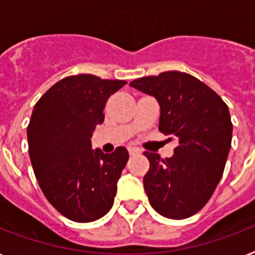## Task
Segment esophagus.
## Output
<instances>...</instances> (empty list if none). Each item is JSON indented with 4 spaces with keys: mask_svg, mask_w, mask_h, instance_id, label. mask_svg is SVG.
<instances>
[{
    "mask_svg": "<svg viewBox=\"0 0 255 255\" xmlns=\"http://www.w3.org/2000/svg\"><path fill=\"white\" fill-rule=\"evenodd\" d=\"M128 153H129V156H136V154H140V149L129 146V148H128Z\"/></svg>",
    "mask_w": 255,
    "mask_h": 255,
    "instance_id": "34e87169",
    "label": "esophagus"
}]
</instances>
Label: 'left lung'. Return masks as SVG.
<instances>
[{"mask_svg":"<svg viewBox=\"0 0 255 255\" xmlns=\"http://www.w3.org/2000/svg\"><path fill=\"white\" fill-rule=\"evenodd\" d=\"M129 85L157 99L158 129L178 141L170 158L144 152L149 203L167 219H187L206 206L224 171L233 129L228 106L202 81L177 70Z\"/></svg>","mask_w":255,"mask_h":255,"instance_id":"8db88e82","label":"left lung"}]
</instances>
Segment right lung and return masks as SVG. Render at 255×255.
Wrapping results in <instances>:
<instances>
[{
	"label": "right lung",
	"mask_w": 255,
	"mask_h": 255,
	"mask_svg": "<svg viewBox=\"0 0 255 255\" xmlns=\"http://www.w3.org/2000/svg\"><path fill=\"white\" fill-rule=\"evenodd\" d=\"M126 84L70 76L48 89L32 110L27 140L35 177L47 200L69 220L90 223L113 207L128 152L124 146L111 154L94 150L90 138L105 121L110 95Z\"/></svg>",
	"instance_id": "obj_1"
}]
</instances>
